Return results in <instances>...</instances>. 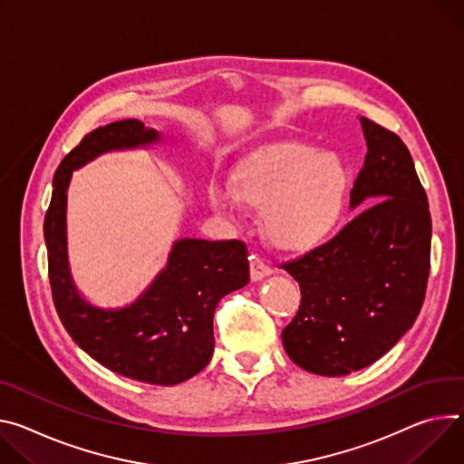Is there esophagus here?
<instances>
[{
	"instance_id": "34e87169",
	"label": "esophagus",
	"mask_w": 464,
	"mask_h": 464,
	"mask_svg": "<svg viewBox=\"0 0 464 464\" xmlns=\"http://www.w3.org/2000/svg\"><path fill=\"white\" fill-rule=\"evenodd\" d=\"M249 274H251V279L259 281V279L270 276V274H272V268H270L263 259L254 257V259H251V265H249Z\"/></svg>"
}]
</instances>
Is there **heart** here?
Returning <instances> with one entry per match:
<instances>
[{"label": "heart", "mask_w": 464, "mask_h": 464, "mask_svg": "<svg viewBox=\"0 0 464 464\" xmlns=\"http://www.w3.org/2000/svg\"><path fill=\"white\" fill-rule=\"evenodd\" d=\"M348 174L343 160L309 146L285 144L246 157L233 172L231 188L213 183L208 201L233 218L240 201L265 208L268 237L285 249L322 244L344 213Z\"/></svg>", "instance_id": "obj_1"}]
</instances>
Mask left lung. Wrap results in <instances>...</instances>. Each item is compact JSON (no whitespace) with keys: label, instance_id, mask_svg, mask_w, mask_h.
<instances>
[{"label":"left lung","instance_id":"left-lung-1","mask_svg":"<svg viewBox=\"0 0 464 464\" xmlns=\"http://www.w3.org/2000/svg\"><path fill=\"white\" fill-rule=\"evenodd\" d=\"M359 121L368 151L350 203L366 208L327 242L281 263L302 290L281 333L285 352L329 377L383 357L414 324L430 277L431 215L412 157L394 131Z\"/></svg>","mask_w":464,"mask_h":464}]
</instances>
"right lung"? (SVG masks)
<instances>
[{
	"label": "right lung",
	"mask_w": 464,
	"mask_h": 464,
	"mask_svg": "<svg viewBox=\"0 0 464 464\" xmlns=\"http://www.w3.org/2000/svg\"><path fill=\"white\" fill-rule=\"evenodd\" d=\"M157 139V131L139 120L112 121L82 137L53 176L44 238L53 305L73 343L123 377L170 387L196 375L213 357L215 309L226 294L249 281L246 244L237 238L178 240L166 268L133 305L103 311L77 294L66 263L64 233L72 170L103 151Z\"/></svg>",
	"instance_id": "right-lung-1"
}]
</instances>
